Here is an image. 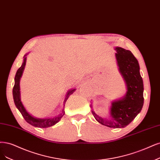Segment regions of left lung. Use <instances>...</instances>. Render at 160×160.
Returning a JSON list of instances; mask_svg holds the SVG:
<instances>
[{"mask_svg":"<svg viewBox=\"0 0 160 160\" xmlns=\"http://www.w3.org/2000/svg\"><path fill=\"white\" fill-rule=\"evenodd\" d=\"M118 69L127 88L126 95L112 102L111 120L102 118L94 111L92 113L99 123L110 128H124L140 113L144 104V85L140 73L139 63L129 50L116 47Z\"/></svg>","mask_w":160,"mask_h":160,"instance_id":"obj_1","label":"left lung"}]
</instances>
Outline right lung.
I'll use <instances>...</instances> for the list:
<instances>
[{
	"instance_id": "1",
	"label": "right lung",
	"mask_w": 160,
	"mask_h": 160,
	"mask_svg": "<svg viewBox=\"0 0 160 160\" xmlns=\"http://www.w3.org/2000/svg\"><path fill=\"white\" fill-rule=\"evenodd\" d=\"M26 58L24 57L22 64L21 67L17 70V71H16V73L15 75V78H14L15 82H14V85L12 90L14 104L16 108L18 109V111L20 112L22 115V117H24V118L28 123H29L30 124L35 126V127H38V128L50 127V126H53L54 124H56L57 122H58L60 120V119H61L62 117L65 114L64 108L62 110V113H60L58 116H57V117H55L54 118H38L33 117V116H32L30 114H29L27 112L22 103L21 102L20 92V80L22 77V75L23 71L26 65ZM75 89H71L68 92V94L66 95L63 102L64 107L68 97L71 94H73V93L75 91Z\"/></svg>"
}]
</instances>
